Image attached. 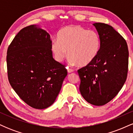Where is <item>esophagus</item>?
<instances>
[{"mask_svg":"<svg viewBox=\"0 0 133 133\" xmlns=\"http://www.w3.org/2000/svg\"><path fill=\"white\" fill-rule=\"evenodd\" d=\"M66 68H67V69H68V72L69 73L72 72H74V69H72L69 68V67H66Z\"/></svg>","mask_w":133,"mask_h":133,"instance_id":"obj_1","label":"esophagus"}]
</instances>
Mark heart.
Instances as JSON below:
<instances>
[{
    "instance_id": "obj_1",
    "label": "heart",
    "mask_w": 133,
    "mask_h": 133,
    "mask_svg": "<svg viewBox=\"0 0 133 133\" xmlns=\"http://www.w3.org/2000/svg\"><path fill=\"white\" fill-rule=\"evenodd\" d=\"M101 47L99 35L79 25H70L61 29L57 40L51 43V51L55 59L61 62L68 54L72 64L80 66L88 65L97 57Z\"/></svg>"
}]
</instances>
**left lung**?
Instances as JSON below:
<instances>
[{
    "label": "left lung",
    "mask_w": 133,
    "mask_h": 133,
    "mask_svg": "<svg viewBox=\"0 0 133 133\" xmlns=\"http://www.w3.org/2000/svg\"><path fill=\"white\" fill-rule=\"evenodd\" d=\"M101 38L94 60L77 71L79 90L87 102L95 106L109 103L118 94L127 78L129 51L125 39L104 23H94Z\"/></svg>",
    "instance_id": "8db88e82"
}]
</instances>
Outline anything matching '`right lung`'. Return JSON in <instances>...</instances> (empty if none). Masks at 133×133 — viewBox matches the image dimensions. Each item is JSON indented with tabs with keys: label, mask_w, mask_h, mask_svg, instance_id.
Instances as JSON below:
<instances>
[{
	"label": "right lung",
	"mask_w": 133,
	"mask_h": 133,
	"mask_svg": "<svg viewBox=\"0 0 133 133\" xmlns=\"http://www.w3.org/2000/svg\"><path fill=\"white\" fill-rule=\"evenodd\" d=\"M50 35L32 25L16 35L7 52L10 86L21 99L35 109L54 103L68 75L65 65L52 57Z\"/></svg>",
	"instance_id": "add662e5"
}]
</instances>
